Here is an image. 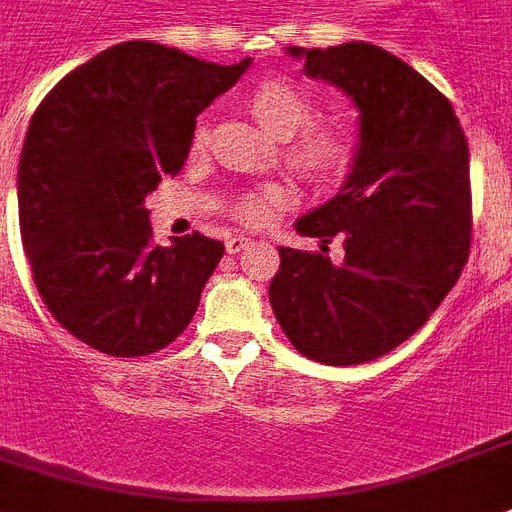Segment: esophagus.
<instances>
[{"instance_id":"1","label":"esophagus","mask_w":512,"mask_h":512,"mask_svg":"<svg viewBox=\"0 0 512 512\" xmlns=\"http://www.w3.org/2000/svg\"><path fill=\"white\" fill-rule=\"evenodd\" d=\"M248 243H251V238H243V235H232V238H227V253H240L246 251Z\"/></svg>"}]
</instances>
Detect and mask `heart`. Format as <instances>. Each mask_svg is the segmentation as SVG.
<instances>
[{
    "instance_id": "1",
    "label": "heart",
    "mask_w": 512,
    "mask_h": 512,
    "mask_svg": "<svg viewBox=\"0 0 512 512\" xmlns=\"http://www.w3.org/2000/svg\"><path fill=\"white\" fill-rule=\"evenodd\" d=\"M251 112L264 128L287 138L298 129L302 133L287 143L285 159L308 183H329L348 170L356 154V141L340 122H311L316 114L314 101L295 80L272 75L259 80L251 91ZM209 128L198 122L193 130V149H204ZM290 201V190L280 183H266L246 190L232 201V214L246 225H264L274 211Z\"/></svg>"
}]
</instances>
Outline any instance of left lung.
Masks as SVG:
<instances>
[{
  "label": "left lung",
  "mask_w": 512,
  "mask_h": 512,
  "mask_svg": "<svg viewBox=\"0 0 512 512\" xmlns=\"http://www.w3.org/2000/svg\"><path fill=\"white\" fill-rule=\"evenodd\" d=\"M308 78L353 99L358 149L335 198L295 230L322 253L277 248L269 303L287 340L311 361L353 366L390 353L445 301L471 248L468 143L453 104L382 46H287ZM343 238L332 265L326 243Z\"/></svg>",
  "instance_id": "1"
}]
</instances>
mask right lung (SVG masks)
Returning <instances> with one entry per match:
<instances>
[{
	"label": "right lung",
	"mask_w": 512,
	"mask_h": 512,
	"mask_svg": "<svg viewBox=\"0 0 512 512\" xmlns=\"http://www.w3.org/2000/svg\"><path fill=\"white\" fill-rule=\"evenodd\" d=\"M238 65L125 41L75 67L31 117L18 167L20 238L41 301L99 353L149 356L196 314L225 243L156 246L146 196L188 159L196 117Z\"/></svg>",
	"instance_id": "1"
}]
</instances>
